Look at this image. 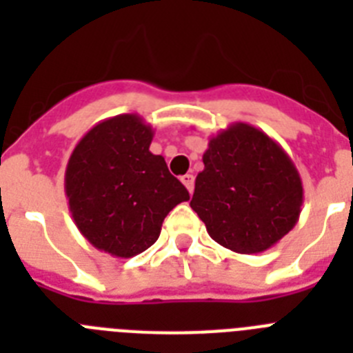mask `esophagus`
I'll use <instances>...</instances> for the list:
<instances>
[{"mask_svg":"<svg viewBox=\"0 0 353 353\" xmlns=\"http://www.w3.org/2000/svg\"><path fill=\"white\" fill-rule=\"evenodd\" d=\"M180 180H182L183 185L187 187V191L192 194V191H194V176H192V174H183Z\"/></svg>","mask_w":353,"mask_h":353,"instance_id":"esophagus-1","label":"esophagus"}]
</instances>
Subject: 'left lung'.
I'll return each mask as SVG.
<instances>
[{
  "mask_svg": "<svg viewBox=\"0 0 353 353\" xmlns=\"http://www.w3.org/2000/svg\"><path fill=\"white\" fill-rule=\"evenodd\" d=\"M191 208L212 239L240 254L277 244L301 215L304 189L283 146L236 121L210 138Z\"/></svg>",
  "mask_w": 353,
  "mask_h": 353,
  "instance_id": "left-lung-1",
  "label": "left lung"
}]
</instances>
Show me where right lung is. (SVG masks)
<instances>
[{
  "label": "right lung",
  "instance_id": "add662e5",
  "mask_svg": "<svg viewBox=\"0 0 353 353\" xmlns=\"http://www.w3.org/2000/svg\"><path fill=\"white\" fill-rule=\"evenodd\" d=\"M154 129L139 114L99 121L77 143L67 170L65 194L72 219L93 248L117 258L146 251L162 221L189 191L162 155L150 152Z\"/></svg>",
  "mask_w": 353,
  "mask_h": 353
}]
</instances>
